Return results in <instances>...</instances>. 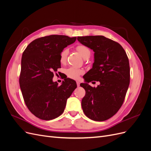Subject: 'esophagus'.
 Wrapping results in <instances>:
<instances>
[{"label":"esophagus","instance_id":"34e87169","mask_svg":"<svg viewBox=\"0 0 151 151\" xmlns=\"http://www.w3.org/2000/svg\"><path fill=\"white\" fill-rule=\"evenodd\" d=\"M76 83H77V86H78V87L80 86V83H79V81H77Z\"/></svg>","mask_w":151,"mask_h":151}]
</instances>
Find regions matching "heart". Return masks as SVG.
<instances>
[{"mask_svg": "<svg viewBox=\"0 0 151 151\" xmlns=\"http://www.w3.org/2000/svg\"><path fill=\"white\" fill-rule=\"evenodd\" d=\"M77 51L84 58H87L90 56L91 52L89 48L83 45H79L76 47ZM68 53V50L67 48H64L61 53H60V57H59V60L61 63H65L67 61V55ZM84 70L83 68H79L74 67H70L67 68L65 70V74L68 77H69L72 79H79L81 75L84 74Z\"/></svg>", "mask_w": 151, "mask_h": 151, "instance_id": "1", "label": "heart"}]
</instances>
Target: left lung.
<instances>
[{"label":"left lung","instance_id":"8db88e82","mask_svg":"<svg viewBox=\"0 0 151 151\" xmlns=\"http://www.w3.org/2000/svg\"><path fill=\"white\" fill-rule=\"evenodd\" d=\"M77 40L94 52L93 68L83 76L86 83L80 84L86 91L82 108L91 120H106L124 101L130 84L129 58L119 43L103 36H78ZM93 80L100 82L96 88L88 84Z\"/></svg>","mask_w":151,"mask_h":151}]
</instances>
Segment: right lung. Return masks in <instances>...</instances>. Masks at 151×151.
I'll return each instance as SVG.
<instances>
[{"label":"right lung","mask_w":151,"mask_h":151,"mask_svg":"<svg viewBox=\"0 0 151 151\" xmlns=\"http://www.w3.org/2000/svg\"><path fill=\"white\" fill-rule=\"evenodd\" d=\"M76 38L46 36L33 40L22 53L20 88L26 106L40 119L50 120L61 115L77 88L76 82L70 78L64 79L60 86L52 80L54 72L61 67L60 53Z\"/></svg>","instance_id":"1"}]
</instances>
